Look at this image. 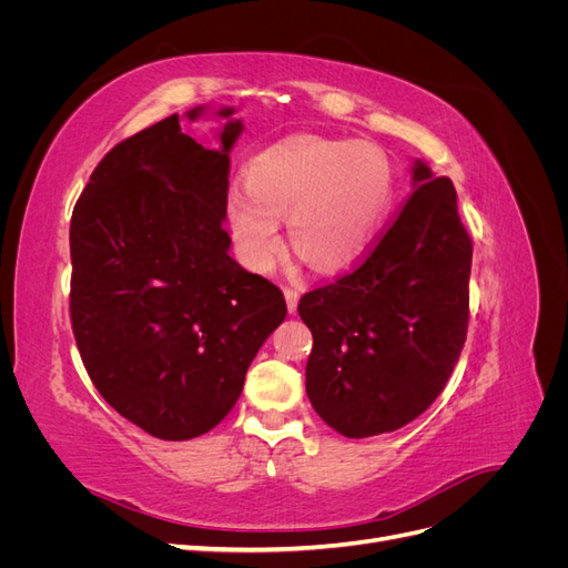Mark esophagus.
Masks as SVG:
<instances>
[{
    "label": "esophagus",
    "instance_id": "obj_1",
    "mask_svg": "<svg viewBox=\"0 0 568 568\" xmlns=\"http://www.w3.org/2000/svg\"><path fill=\"white\" fill-rule=\"evenodd\" d=\"M298 296H301V291H298L296 286H284V298H286L288 313H296V307H298Z\"/></svg>",
    "mask_w": 568,
    "mask_h": 568
}]
</instances>
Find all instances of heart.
<instances>
[{
    "instance_id": "1",
    "label": "heart",
    "mask_w": 568,
    "mask_h": 568,
    "mask_svg": "<svg viewBox=\"0 0 568 568\" xmlns=\"http://www.w3.org/2000/svg\"><path fill=\"white\" fill-rule=\"evenodd\" d=\"M395 201V170L372 142L298 134L265 149L232 186L225 217L236 255L270 272L282 251L280 220L291 246L324 272L363 257L382 234Z\"/></svg>"
}]
</instances>
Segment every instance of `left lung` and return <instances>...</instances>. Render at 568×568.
<instances>
[{
    "label": "left lung",
    "mask_w": 568,
    "mask_h": 568,
    "mask_svg": "<svg viewBox=\"0 0 568 568\" xmlns=\"http://www.w3.org/2000/svg\"><path fill=\"white\" fill-rule=\"evenodd\" d=\"M412 194L369 255L298 303L305 390L346 438L417 419L448 384L469 324L471 239L448 178L415 161Z\"/></svg>",
    "instance_id": "8db88e82"
}]
</instances>
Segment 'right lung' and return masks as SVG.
I'll list each match as a JSON object with an SVG mask.
<instances>
[{
    "label": "right lung",
    "instance_id": "1",
    "mask_svg": "<svg viewBox=\"0 0 568 568\" xmlns=\"http://www.w3.org/2000/svg\"><path fill=\"white\" fill-rule=\"evenodd\" d=\"M203 109L186 115L196 120ZM234 109L220 149L173 113L115 144L71 217V322L104 400L161 440L211 432L234 407L248 365L286 317L282 291L230 255L222 227Z\"/></svg>",
    "mask_w": 568,
    "mask_h": 568
}]
</instances>
